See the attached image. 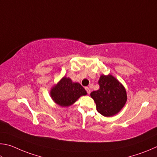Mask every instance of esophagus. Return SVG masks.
<instances>
[{
  "label": "esophagus",
  "mask_w": 157,
  "mask_h": 157,
  "mask_svg": "<svg viewBox=\"0 0 157 157\" xmlns=\"http://www.w3.org/2000/svg\"><path fill=\"white\" fill-rule=\"evenodd\" d=\"M86 91H87V94H90V92H91V90H90V87H86Z\"/></svg>",
  "instance_id": "1"
}]
</instances>
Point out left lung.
<instances>
[{
  "label": "left lung",
  "instance_id": "8db88e82",
  "mask_svg": "<svg viewBox=\"0 0 157 157\" xmlns=\"http://www.w3.org/2000/svg\"><path fill=\"white\" fill-rule=\"evenodd\" d=\"M100 88L90 94L97 105V109L104 117L117 114L125 106L127 92L125 87L111 74H101L98 80Z\"/></svg>",
  "mask_w": 157,
  "mask_h": 157
}]
</instances>
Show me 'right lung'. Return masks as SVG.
<instances>
[{"instance_id":"1","label":"right lung","mask_w":157,"mask_h":157,"mask_svg":"<svg viewBox=\"0 0 157 157\" xmlns=\"http://www.w3.org/2000/svg\"><path fill=\"white\" fill-rule=\"evenodd\" d=\"M49 95L58 105L68 108L72 105L81 96L87 95V92L80 83L73 82L69 77L63 76L52 87Z\"/></svg>"}]
</instances>
